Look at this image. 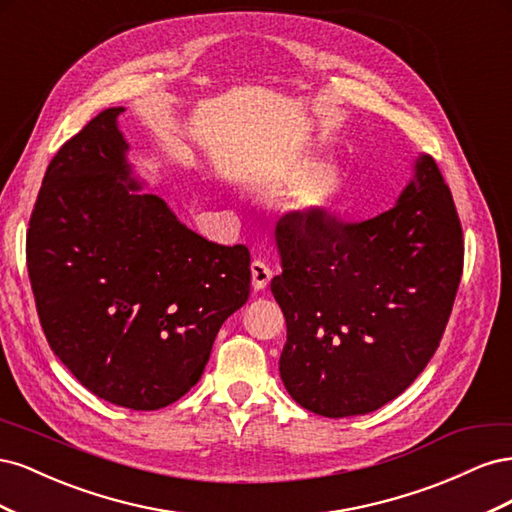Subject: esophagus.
Returning a JSON list of instances; mask_svg holds the SVG:
<instances>
[{"label":"esophagus","mask_w":512,"mask_h":512,"mask_svg":"<svg viewBox=\"0 0 512 512\" xmlns=\"http://www.w3.org/2000/svg\"><path fill=\"white\" fill-rule=\"evenodd\" d=\"M250 269H252V286H254V290H265L269 286V282H271L273 271L262 260H254L252 265H250Z\"/></svg>","instance_id":"esophagus-1"}]
</instances>
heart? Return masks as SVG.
Masks as SVG:
<instances>
[{
	"instance_id": "heart-1",
	"label": "heart",
	"mask_w": 512,
	"mask_h": 512,
	"mask_svg": "<svg viewBox=\"0 0 512 512\" xmlns=\"http://www.w3.org/2000/svg\"><path fill=\"white\" fill-rule=\"evenodd\" d=\"M290 185H303L299 194V209L312 215H320L331 209L339 192V177L333 168H320L316 160H299L286 177Z\"/></svg>"
}]
</instances>
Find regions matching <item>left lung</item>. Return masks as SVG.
Returning <instances> with one entry per match:
<instances>
[{"label": "left lung", "instance_id": "left-lung-1", "mask_svg": "<svg viewBox=\"0 0 512 512\" xmlns=\"http://www.w3.org/2000/svg\"><path fill=\"white\" fill-rule=\"evenodd\" d=\"M275 237L290 397L344 418L404 393L440 346L463 271L461 222L438 164L416 158L395 207L376 218L284 215Z\"/></svg>", "mask_w": 512, "mask_h": 512}]
</instances>
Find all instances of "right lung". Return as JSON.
Masks as SVG:
<instances>
[{
	"label": "right lung",
	"mask_w": 512,
	"mask_h": 512,
	"mask_svg": "<svg viewBox=\"0 0 512 512\" xmlns=\"http://www.w3.org/2000/svg\"><path fill=\"white\" fill-rule=\"evenodd\" d=\"M106 108L55 153L27 230L42 331L72 376L130 410H158L203 376L224 320L250 297V250L183 226L138 194Z\"/></svg>",
	"instance_id": "add662e5"
}]
</instances>
